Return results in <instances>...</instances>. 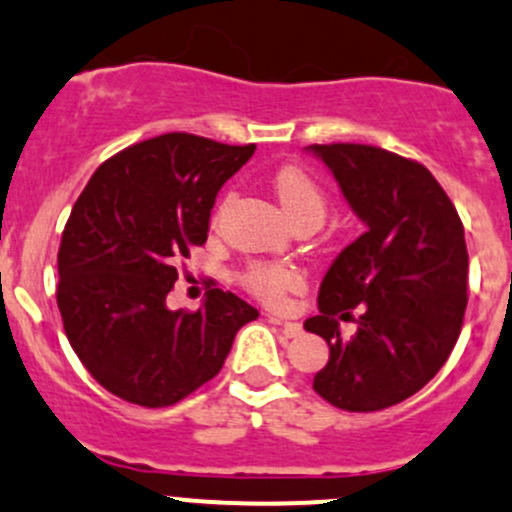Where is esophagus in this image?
Here are the masks:
<instances>
[{
	"mask_svg": "<svg viewBox=\"0 0 512 512\" xmlns=\"http://www.w3.org/2000/svg\"><path fill=\"white\" fill-rule=\"evenodd\" d=\"M267 319H270L272 324H280L282 332H285L287 337H299V334H302V324L299 322H289V319L280 317V314H267Z\"/></svg>",
	"mask_w": 512,
	"mask_h": 512,
	"instance_id": "34e87169",
	"label": "esophagus"
}]
</instances>
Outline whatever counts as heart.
I'll return each mask as SVG.
<instances>
[{
  "label": "heart",
  "instance_id": "obj_1",
  "mask_svg": "<svg viewBox=\"0 0 512 512\" xmlns=\"http://www.w3.org/2000/svg\"><path fill=\"white\" fill-rule=\"evenodd\" d=\"M277 200L289 218V223L302 215L324 218L327 200L319 185L299 168H282L275 178ZM245 287L267 304H282L289 292L302 287V275L287 265H252L245 272Z\"/></svg>",
  "mask_w": 512,
  "mask_h": 512
}]
</instances>
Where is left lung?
I'll list each match as a JSON object with an SVG mask.
<instances>
[{"label":"left lung","mask_w":512,"mask_h":512,"mask_svg":"<svg viewBox=\"0 0 512 512\" xmlns=\"http://www.w3.org/2000/svg\"><path fill=\"white\" fill-rule=\"evenodd\" d=\"M337 180L366 230L319 285V314L304 329L327 342L314 391L344 411H379L438 374L466 314L468 252L461 218L421 163L359 143L307 146ZM362 307L342 340L338 319Z\"/></svg>","instance_id":"obj_1"}]
</instances>
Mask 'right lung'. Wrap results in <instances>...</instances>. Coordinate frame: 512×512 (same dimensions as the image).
<instances>
[{
    "label": "right lung",
    "mask_w": 512,
    "mask_h": 512,
    "mask_svg": "<svg viewBox=\"0 0 512 512\" xmlns=\"http://www.w3.org/2000/svg\"><path fill=\"white\" fill-rule=\"evenodd\" d=\"M255 146L165 133L108 158L64 227L56 304L71 349L98 384L131 404L173 406L223 369L235 334L260 317L210 289L198 312L165 297L175 262L208 240L220 188Z\"/></svg>",
    "instance_id": "obj_1"
}]
</instances>
